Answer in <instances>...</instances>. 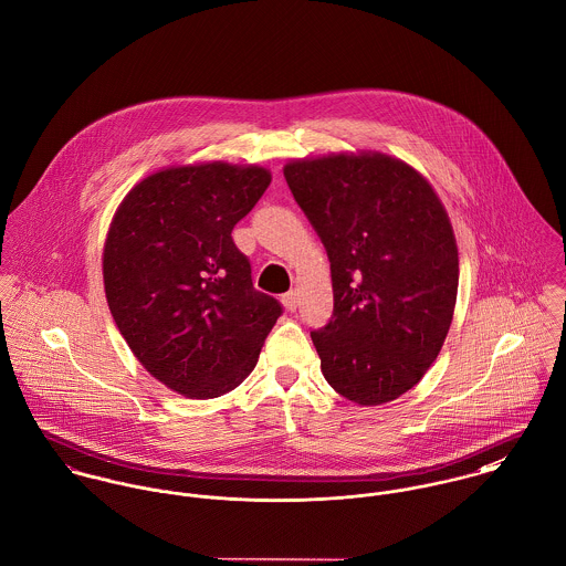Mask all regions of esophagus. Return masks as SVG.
I'll use <instances>...</instances> for the list:
<instances>
[{
	"label": "esophagus",
	"instance_id": "obj_1",
	"mask_svg": "<svg viewBox=\"0 0 566 566\" xmlns=\"http://www.w3.org/2000/svg\"><path fill=\"white\" fill-rule=\"evenodd\" d=\"M282 304L286 306V311H295L297 308V291H289L282 295Z\"/></svg>",
	"mask_w": 566,
	"mask_h": 566
}]
</instances>
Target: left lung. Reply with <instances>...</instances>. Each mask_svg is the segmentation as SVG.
<instances>
[{"mask_svg":"<svg viewBox=\"0 0 566 566\" xmlns=\"http://www.w3.org/2000/svg\"><path fill=\"white\" fill-rule=\"evenodd\" d=\"M286 184L322 238L333 319L311 337L343 398L376 407L420 382L451 328L459 255L433 186L385 153L293 159Z\"/></svg>","mask_w":566,"mask_h":566,"instance_id":"obj_1","label":"left lung"}]
</instances>
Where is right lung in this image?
<instances>
[{
  "instance_id": "add662e5",
  "label": "right lung",
  "mask_w": 566,
  "mask_h": 566,
  "mask_svg": "<svg viewBox=\"0 0 566 566\" xmlns=\"http://www.w3.org/2000/svg\"><path fill=\"white\" fill-rule=\"evenodd\" d=\"M269 184L262 166H170L115 210L103 251L115 326L144 369L186 398L238 387L282 315L277 300L253 289L231 240Z\"/></svg>"
}]
</instances>
